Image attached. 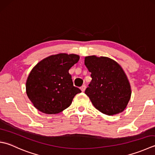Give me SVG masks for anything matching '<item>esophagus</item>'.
<instances>
[{"label": "esophagus", "mask_w": 155, "mask_h": 155, "mask_svg": "<svg viewBox=\"0 0 155 155\" xmlns=\"http://www.w3.org/2000/svg\"><path fill=\"white\" fill-rule=\"evenodd\" d=\"M80 89H81V91H82V92H84V90H85V89H86V86L84 85H84H83L82 87H81Z\"/></svg>", "instance_id": "34e87169"}]
</instances>
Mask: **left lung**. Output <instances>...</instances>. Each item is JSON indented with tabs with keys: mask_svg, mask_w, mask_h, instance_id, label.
Listing matches in <instances>:
<instances>
[{
	"mask_svg": "<svg viewBox=\"0 0 155 155\" xmlns=\"http://www.w3.org/2000/svg\"><path fill=\"white\" fill-rule=\"evenodd\" d=\"M84 64L91 72V82L85 90L97 110L114 116L125 110L131 97L128 77L119 64L108 57L89 56Z\"/></svg>",
	"mask_w": 155,
	"mask_h": 155,
	"instance_id": "1",
	"label": "left lung"
}]
</instances>
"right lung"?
Listing matches in <instances>:
<instances>
[{"label":"right lung","instance_id":"add662e5","mask_svg":"<svg viewBox=\"0 0 155 155\" xmlns=\"http://www.w3.org/2000/svg\"><path fill=\"white\" fill-rule=\"evenodd\" d=\"M79 58L77 54L60 53L45 58L33 68L26 81V93L36 109L56 114L71 105L81 91L73 85L68 71Z\"/></svg>","mask_w":155,"mask_h":155}]
</instances>
